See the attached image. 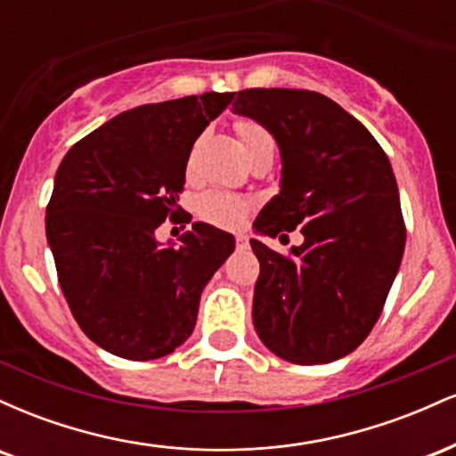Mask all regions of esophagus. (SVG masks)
Instances as JSON below:
<instances>
[{"label": "esophagus", "instance_id": "1", "mask_svg": "<svg viewBox=\"0 0 456 456\" xmlns=\"http://www.w3.org/2000/svg\"><path fill=\"white\" fill-rule=\"evenodd\" d=\"M235 246H238V250L248 248V235H244V233L235 235Z\"/></svg>", "mask_w": 456, "mask_h": 456}]
</instances>
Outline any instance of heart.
<instances>
[{
    "label": "heart",
    "mask_w": 456,
    "mask_h": 456,
    "mask_svg": "<svg viewBox=\"0 0 456 456\" xmlns=\"http://www.w3.org/2000/svg\"><path fill=\"white\" fill-rule=\"evenodd\" d=\"M235 133H238L240 143H242L244 154L248 156V160L257 159L261 154H272L274 156V137L264 124H259L257 119L242 118L235 122ZM253 199L232 195V192H221L212 191L206 192L197 201V214L206 223L216 224V227L224 229H235L246 221L250 210H253Z\"/></svg>",
    "instance_id": "heart-1"
}]
</instances>
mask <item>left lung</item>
I'll list each match as a JSON object with an SVG mask.
<instances>
[{"label":"left lung","instance_id":"left-lung-1","mask_svg":"<svg viewBox=\"0 0 456 456\" xmlns=\"http://www.w3.org/2000/svg\"><path fill=\"white\" fill-rule=\"evenodd\" d=\"M233 113L264 124L281 150V192L255 229L282 238L302 227L305 235L289 255L250 240L259 259L255 330L287 362H334L369 337L405 248L388 156L354 115L317 92L242 90Z\"/></svg>","mask_w":456,"mask_h":456}]
</instances>
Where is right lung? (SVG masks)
<instances>
[{
  "label": "right lung",
  "instance_id": "1",
  "mask_svg": "<svg viewBox=\"0 0 456 456\" xmlns=\"http://www.w3.org/2000/svg\"><path fill=\"white\" fill-rule=\"evenodd\" d=\"M233 94L141 104L77 141L55 174L46 240L72 317L126 360L175 352L192 334L199 297L233 253L232 233L195 223L180 244L156 229L182 212L192 143Z\"/></svg>",
  "mask_w": 456,
  "mask_h": 456
}]
</instances>
